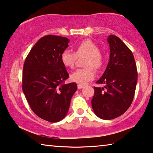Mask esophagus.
I'll return each mask as SVG.
<instances>
[{
	"mask_svg": "<svg viewBox=\"0 0 153 153\" xmlns=\"http://www.w3.org/2000/svg\"><path fill=\"white\" fill-rule=\"evenodd\" d=\"M84 84H77V88H78V89H81L82 88H84Z\"/></svg>",
	"mask_w": 153,
	"mask_h": 153,
	"instance_id": "1",
	"label": "esophagus"
}]
</instances>
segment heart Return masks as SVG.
Segmentation results:
<instances>
[{"mask_svg":"<svg viewBox=\"0 0 153 153\" xmlns=\"http://www.w3.org/2000/svg\"><path fill=\"white\" fill-rule=\"evenodd\" d=\"M86 56L84 62V67L86 68L79 69L72 73L71 79L73 82L84 84L93 79L94 69L99 70L102 68L104 62L103 55L97 44L89 39L79 42L75 47V52L65 50L60 55V60L65 67L72 69L75 65L77 57Z\"/></svg>","mask_w":153,"mask_h":153,"instance_id":"heart-1","label":"heart"}]
</instances>
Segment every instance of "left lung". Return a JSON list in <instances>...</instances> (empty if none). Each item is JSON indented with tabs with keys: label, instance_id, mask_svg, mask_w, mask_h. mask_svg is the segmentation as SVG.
I'll return each instance as SVG.
<instances>
[{
	"label": "left lung",
	"instance_id": "1",
	"mask_svg": "<svg viewBox=\"0 0 153 153\" xmlns=\"http://www.w3.org/2000/svg\"><path fill=\"white\" fill-rule=\"evenodd\" d=\"M110 60L97 84L94 87L91 101L95 114L103 120H111L123 114L131 104L137 82V72L133 53L120 38L110 35Z\"/></svg>",
	"mask_w": 153,
	"mask_h": 153
}]
</instances>
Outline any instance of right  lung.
<instances>
[{"label":"right lung","instance_id":"obj_1","mask_svg":"<svg viewBox=\"0 0 153 153\" xmlns=\"http://www.w3.org/2000/svg\"><path fill=\"white\" fill-rule=\"evenodd\" d=\"M69 39L46 35L33 46L24 62L22 90L33 112L42 119L57 123L66 116L77 86L64 84L69 77L60 55Z\"/></svg>","mask_w":153,"mask_h":153}]
</instances>
